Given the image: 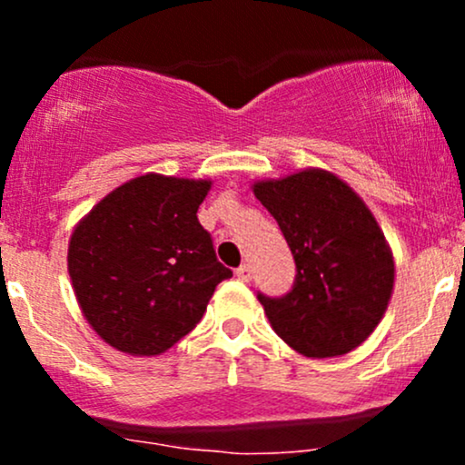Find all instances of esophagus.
Returning a JSON list of instances; mask_svg holds the SVG:
<instances>
[{"label": "esophagus", "mask_w": 465, "mask_h": 465, "mask_svg": "<svg viewBox=\"0 0 465 465\" xmlns=\"http://www.w3.org/2000/svg\"><path fill=\"white\" fill-rule=\"evenodd\" d=\"M236 275H238L242 282H251V277H253V269H251L249 264H240L238 269H236Z\"/></svg>", "instance_id": "obj_1"}]
</instances>
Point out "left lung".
<instances>
[{
    "instance_id": "1",
    "label": "left lung",
    "mask_w": 465,
    "mask_h": 465,
    "mask_svg": "<svg viewBox=\"0 0 465 465\" xmlns=\"http://www.w3.org/2000/svg\"><path fill=\"white\" fill-rule=\"evenodd\" d=\"M253 194L280 225L297 269L286 295L258 292L277 336L311 359L359 348L393 291V258L376 218L325 170L260 181Z\"/></svg>"
}]
</instances>
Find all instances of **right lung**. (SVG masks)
Instances as JSON below:
<instances>
[{
    "label": "right lung",
    "mask_w": 465,
    "mask_h": 465,
    "mask_svg": "<svg viewBox=\"0 0 465 465\" xmlns=\"http://www.w3.org/2000/svg\"><path fill=\"white\" fill-rule=\"evenodd\" d=\"M210 181L143 174L106 194L69 240L74 292L92 328L126 354L154 356L192 332L232 277L196 218Z\"/></svg>",
    "instance_id": "right-lung-1"
}]
</instances>
